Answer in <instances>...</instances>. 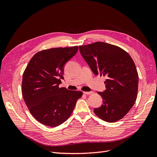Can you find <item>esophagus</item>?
<instances>
[{"label":"esophagus","instance_id":"1","mask_svg":"<svg viewBox=\"0 0 157 157\" xmlns=\"http://www.w3.org/2000/svg\"><path fill=\"white\" fill-rule=\"evenodd\" d=\"M83 93H84V94H86V95H90V94H94L93 92H84Z\"/></svg>","mask_w":157,"mask_h":157}]
</instances>
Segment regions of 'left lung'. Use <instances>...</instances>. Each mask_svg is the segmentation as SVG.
I'll return each instance as SVG.
<instances>
[{
    "mask_svg": "<svg viewBox=\"0 0 157 157\" xmlns=\"http://www.w3.org/2000/svg\"><path fill=\"white\" fill-rule=\"evenodd\" d=\"M80 52L94 75L106 77V90L94 113L108 122L121 120L136 102L139 77L131 56L120 47L103 42L80 46Z\"/></svg>",
    "mask_w": 157,
    "mask_h": 157,
    "instance_id": "left-lung-1",
    "label": "left lung"
}]
</instances>
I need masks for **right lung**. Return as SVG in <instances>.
Masks as SVG:
<instances>
[{
	"label": "right lung",
	"instance_id": "add662e5",
	"mask_svg": "<svg viewBox=\"0 0 157 157\" xmlns=\"http://www.w3.org/2000/svg\"><path fill=\"white\" fill-rule=\"evenodd\" d=\"M77 46L37 52L23 74L21 92L31 115L41 124L56 127L67 121L81 91L59 88L64 65L77 54Z\"/></svg>",
	"mask_w": 157,
	"mask_h": 157
}]
</instances>
